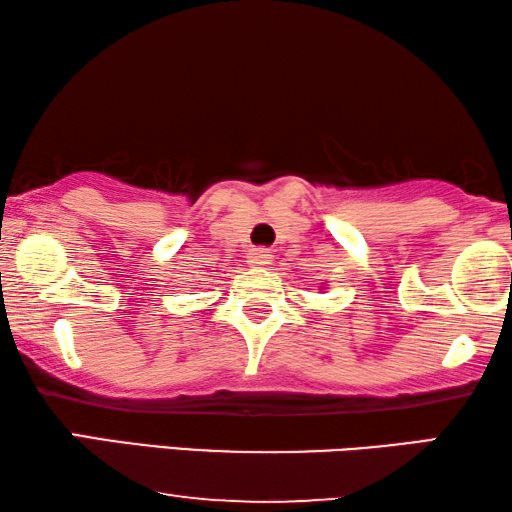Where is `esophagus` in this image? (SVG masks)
<instances>
[{"label":"esophagus","mask_w":512,"mask_h":512,"mask_svg":"<svg viewBox=\"0 0 512 512\" xmlns=\"http://www.w3.org/2000/svg\"><path fill=\"white\" fill-rule=\"evenodd\" d=\"M247 263L254 265V268H265V265H270L272 263L270 249H263V247L251 249L247 254Z\"/></svg>","instance_id":"obj_1"}]
</instances>
